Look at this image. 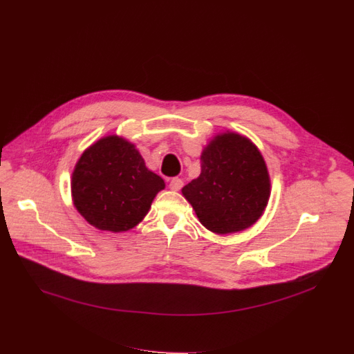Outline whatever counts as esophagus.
<instances>
[{
	"mask_svg": "<svg viewBox=\"0 0 354 354\" xmlns=\"http://www.w3.org/2000/svg\"><path fill=\"white\" fill-rule=\"evenodd\" d=\"M182 186H183V182H182V179H179V178H174V179H171V182H169V189H171V191L178 192V191L182 189Z\"/></svg>",
	"mask_w": 354,
	"mask_h": 354,
	"instance_id": "obj_1",
	"label": "esophagus"
}]
</instances>
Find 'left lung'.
<instances>
[{
	"label": "left lung",
	"instance_id": "obj_1",
	"mask_svg": "<svg viewBox=\"0 0 354 354\" xmlns=\"http://www.w3.org/2000/svg\"><path fill=\"white\" fill-rule=\"evenodd\" d=\"M201 175L182 187L199 222L216 234L254 225L268 206L270 176L252 140L236 132L210 139L201 155Z\"/></svg>",
	"mask_w": 354,
	"mask_h": 354
}]
</instances>
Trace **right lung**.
Listing matches in <instances>:
<instances>
[{"label": "right lung", "mask_w": 354, "mask_h": 354, "mask_svg": "<svg viewBox=\"0 0 354 354\" xmlns=\"http://www.w3.org/2000/svg\"><path fill=\"white\" fill-rule=\"evenodd\" d=\"M162 189L163 179L147 168L132 142L118 135L86 148L71 179V195L81 216L93 227L113 233L135 227Z\"/></svg>", "instance_id": "1"}]
</instances>
